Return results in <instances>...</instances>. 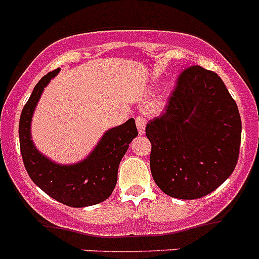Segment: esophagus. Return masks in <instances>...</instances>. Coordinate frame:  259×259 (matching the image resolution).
<instances>
[{
    "mask_svg": "<svg viewBox=\"0 0 259 259\" xmlns=\"http://www.w3.org/2000/svg\"><path fill=\"white\" fill-rule=\"evenodd\" d=\"M135 121H137V127H138V132H139V134H144L145 133V125H147V121H145V119L143 116H138L137 119H135Z\"/></svg>",
    "mask_w": 259,
    "mask_h": 259,
    "instance_id": "34e87169",
    "label": "esophagus"
}]
</instances>
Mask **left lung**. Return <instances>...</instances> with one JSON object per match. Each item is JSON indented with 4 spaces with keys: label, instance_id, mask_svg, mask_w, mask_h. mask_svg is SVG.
Listing matches in <instances>:
<instances>
[{
    "label": "left lung",
    "instance_id": "obj_1",
    "mask_svg": "<svg viewBox=\"0 0 259 259\" xmlns=\"http://www.w3.org/2000/svg\"><path fill=\"white\" fill-rule=\"evenodd\" d=\"M150 170L168 196L195 200L217 190L239 157L242 120L215 72H182L164 111L147 124Z\"/></svg>",
    "mask_w": 259,
    "mask_h": 259
}]
</instances>
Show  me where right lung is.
Masks as SVG:
<instances>
[{
	"mask_svg": "<svg viewBox=\"0 0 259 259\" xmlns=\"http://www.w3.org/2000/svg\"><path fill=\"white\" fill-rule=\"evenodd\" d=\"M59 71L45 74L37 82L22 109L19 122L22 160L32 182L50 197L67 206H91L105 201L112 193L119 164L138 130L134 119L111 127L84 159L73 164H60L42 154L32 142L31 120L42 91Z\"/></svg>",
	"mask_w": 259,
	"mask_h": 259,
	"instance_id": "right-lung-1",
	"label": "right lung"
}]
</instances>
